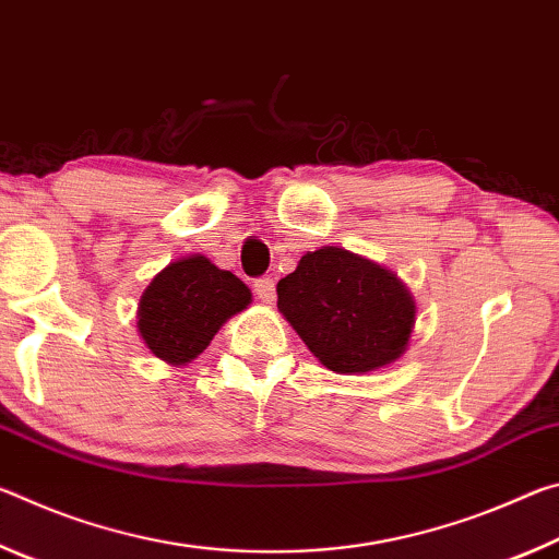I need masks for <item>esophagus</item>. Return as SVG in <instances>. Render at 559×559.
Instances as JSON below:
<instances>
[{"label":"esophagus","mask_w":559,"mask_h":559,"mask_svg":"<svg viewBox=\"0 0 559 559\" xmlns=\"http://www.w3.org/2000/svg\"><path fill=\"white\" fill-rule=\"evenodd\" d=\"M253 293L263 300V302H271L273 298H276V281H273L271 276H261L253 281Z\"/></svg>","instance_id":"1"}]
</instances>
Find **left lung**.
<instances>
[{"label":"left lung","instance_id":"left-lung-1","mask_svg":"<svg viewBox=\"0 0 559 559\" xmlns=\"http://www.w3.org/2000/svg\"><path fill=\"white\" fill-rule=\"evenodd\" d=\"M276 290L281 313L333 372H372L409 343L412 293L392 271L345 249L306 253Z\"/></svg>","mask_w":559,"mask_h":559}]
</instances>
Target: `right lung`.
<instances>
[{
	"label": "right lung",
	"mask_w": 559,
	"mask_h": 559,
	"mask_svg": "<svg viewBox=\"0 0 559 559\" xmlns=\"http://www.w3.org/2000/svg\"><path fill=\"white\" fill-rule=\"evenodd\" d=\"M249 302L251 290L231 271L216 269L204 257L179 259L159 271L140 298L138 330L153 355L185 365Z\"/></svg>",
	"instance_id": "right-lung-1"
}]
</instances>
